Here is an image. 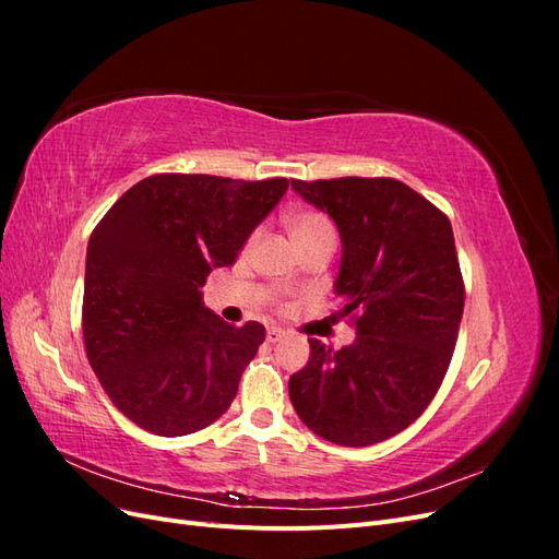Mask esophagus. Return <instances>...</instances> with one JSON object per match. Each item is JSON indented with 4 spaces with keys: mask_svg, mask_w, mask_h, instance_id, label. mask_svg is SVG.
I'll list each match as a JSON object with an SVG mask.
<instances>
[{
    "mask_svg": "<svg viewBox=\"0 0 559 559\" xmlns=\"http://www.w3.org/2000/svg\"><path fill=\"white\" fill-rule=\"evenodd\" d=\"M286 333L282 331V329H277V326H270L267 329V333H265V337H267V343H277V341H282Z\"/></svg>",
    "mask_w": 559,
    "mask_h": 559,
    "instance_id": "esophagus-1",
    "label": "esophagus"
}]
</instances>
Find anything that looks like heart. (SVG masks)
I'll use <instances>...</instances> for the list:
<instances>
[{
	"mask_svg": "<svg viewBox=\"0 0 559 559\" xmlns=\"http://www.w3.org/2000/svg\"><path fill=\"white\" fill-rule=\"evenodd\" d=\"M286 228H289V235L294 245H306L314 238H321V235H333V228L329 224V218L319 212H294L289 218H286Z\"/></svg>",
	"mask_w": 559,
	"mask_h": 559,
	"instance_id": "b5f03b06",
	"label": "heart"
}]
</instances>
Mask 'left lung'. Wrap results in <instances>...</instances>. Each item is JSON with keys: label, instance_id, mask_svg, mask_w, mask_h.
Segmentation results:
<instances>
[{"label": "left lung", "instance_id": "obj_1", "mask_svg": "<svg viewBox=\"0 0 559 559\" xmlns=\"http://www.w3.org/2000/svg\"><path fill=\"white\" fill-rule=\"evenodd\" d=\"M341 233L333 292L359 310L354 343L333 352L310 337L289 378L302 425L345 448L396 436L425 413L452 359L464 284L448 216L396 179L292 181Z\"/></svg>", "mask_w": 559, "mask_h": 559}]
</instances>
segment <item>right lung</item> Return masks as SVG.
<instances>
[{"mask_svg":"<svg viewBox=\"0 0 559 559\" xmlns=\"http://www.w3.org/2000/svg\"><path fill=\"white\" fill-rule=\"evenodd\" d=\"M286 189V179L156 175L118 198L93 230L83 343L111 403L138 427L186 436L230 408L265 329L226 324L200 286L235 263Z\"/></svg>","mask_w":559,"mask_h":559,"instance_id":"right-lung-1","label":"right lung"}]
</instances>
